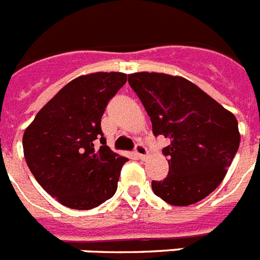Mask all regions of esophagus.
<instances>
[{"label":"esophagus","instance_id":"obj_1","mask_svg":"<svg viewBox=\"0 0 260 260\" xmlns=\"http://www.w3.org/2000/svg\"><path fill=\"white\" fill-rule=\"evenodd\" d=\"M135 153H137V156L141 160H144V158H147V156H148V150H147V147L144 146V144L139 143L135 146Z\"/></svg>","mask_w":260,"mask_h":260}]
</instances>
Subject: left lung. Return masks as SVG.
Wrapping results in <instances>:
<instances>
[{"instance_id": "obj_1", "label": "left lung", "mask_w": 260, "mask_h": 260, "mask_svg": "<svg viewBox=\"0 0 260 260\" xmlns=\"http://www.w3.org/2000/svg\"><path fill=\"white\" fill-rule=\"evenodd\" d=\"M128 83L141 99L153 134L171 144L169 173L152 181L157 197L172 206H190L210 195L224 180L240 147L237 118L190 80L162 73H135Z\"/></svg>"}]
</instances>
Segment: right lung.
<instances>
[{
    "label": "right lung",
    "mask_w": 260,
    "mask_h": 260,
    "mask_svg": "<svg viewBox=\"0 0 260 260\" xmlns=\"http://www.w3.org/2000/svg\"><path fill=\"white\" fill-rule=\"evenodd\" d=\"M126 80L127 75L116 71L75 78L39 110L23 134L29 171L66 207L91 210L116 192L127 158L107 146L102 117ZM96 140L102 143L99 149Z\"/></svg>",
    "instance_id": "add662e5"
}]
</instances>
